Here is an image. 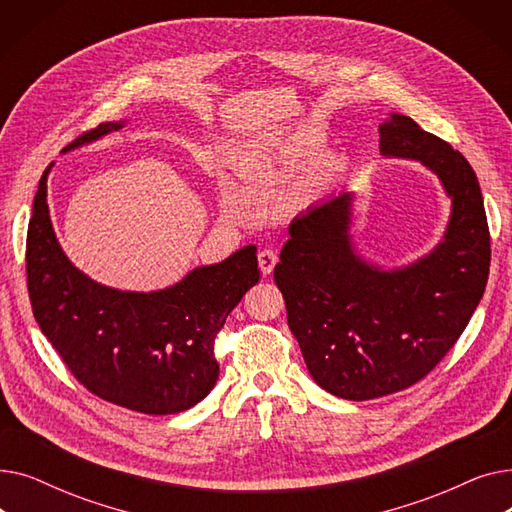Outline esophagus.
<instances>
[{
  "label": "esophagus",
  "mask_w": 512,
  "mask_h": 512,
  "mask_svg": "<svg viewBox=\"0 0 512 512\" xmlns=\"http://www.w3.org/2000/svg\"><path fill=\"white\" fill-rule=\"evenodd\" d=\"M278 263V253L272 249H263L259 251V270L263 276H270L274 272V267Z\"/></svg>",
  "instance_id": "34e87169"
}]
</instances>
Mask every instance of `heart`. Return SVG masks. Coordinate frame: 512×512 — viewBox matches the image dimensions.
Here are the masks:
<instances>
[{
	"label": "heart",
	"instance_id": "1",
	"mask_svg": "<svg viewBox=\"0 0 512 512\" xmlns=\"http://www.w3.org/2000/svg\"><path fill=\"white\" fill-rule=\"evenodd\" d=\"M321 147H324V137H321L317 130L303 126V128H297L290 134H286L280 149L286 157H290L294 161H303V159L313 157ZM336 170H338V166L332 157H321L313 164V168L309 172V180L315 186L328 184L334 178Z\"/></svg>",
	"mask_w": 512,
	"mask_h": 512
}]
</instances>
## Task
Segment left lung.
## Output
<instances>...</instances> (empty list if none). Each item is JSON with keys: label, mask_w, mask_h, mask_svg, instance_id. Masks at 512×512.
Masks as SVG:
<instances>
[{"label": "left lung", "mask_w": 512, "mask_h": 512, "mask_svg": "<svg viewBox=\"0 0 512 512\" xmlns=\"http://www.w3.org/2000/svg\"><path fill=\"white\" fill-rule=\"evenodd\" d=\"M386 157L417 159L452 199L440 245L400 270L355 253L353 193L309 207L292 220L274 280L317 386L346 400L405 390L459 340L490 274V230L469 161L413 118L380 124Z\"/></svg>", "instance_id": "obj_1"}]
</instances>
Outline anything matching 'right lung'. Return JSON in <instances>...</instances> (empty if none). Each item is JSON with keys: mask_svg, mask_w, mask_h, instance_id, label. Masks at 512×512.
Returning a JSON list of instances; mask_svg holds the SVG:
<instances>
[{"mask_svg": "<svg viewBox=\"0 0 512 512\" xmlns=\"http://www.w3.org/2000/svg\"><path fill=\"white\" fill-rule=\"evenodd\" d=\"M122 126L124 120L99 124L64 151ZM51 166L39 180L26 234V286L41 332L74 378L107 402L145 415L195 407L220 375L215 336L259 282L255 245L222 263L197 267L164 290L128 292L97 284L68 261L53 232L47 207Z\"/></svg>", "mask_w": 512, "mask_h": 512, "instance_id": "obj_1", "label": "right lung"}]
</instances>
